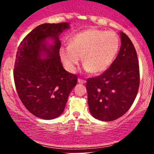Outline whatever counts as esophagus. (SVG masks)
Masks as SVG:
<instances>
[{"label":"esophagus","instance_id":"obj_1","mask_svg":"<svg viewBox=\"0 0 154 154\" xmlns=\"http://www.w3.org/2000/svg\"><path fill=\"white\" fill-rule=\"evenodd\" d=\"M78 82L80 83V84H85L86 82V81L85 79H78Z\"/></svg>","mask_w":154,"mask_h":154}]
</instances>
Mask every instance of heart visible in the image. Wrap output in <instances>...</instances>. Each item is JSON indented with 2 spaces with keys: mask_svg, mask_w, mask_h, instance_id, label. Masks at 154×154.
<instances>
[{
  "mask_svg": "<svg viewBox=\"0 0 154 154\" xmlns=\"http://www.w3.org/2000/svg\"><path fill=\"white\" fill-rule=\"evenodd\" d=\"M119 46L120 40L116 32L89 28L74 35L70 45L60 49V56L70 72H76L83 57L85 71L99 75L111 66Z\"/></svg>",
  "mask_w": 154,
  "mask_h": 154,
  "instance_id": "1",
  "label": "heart"
}]
</instances>
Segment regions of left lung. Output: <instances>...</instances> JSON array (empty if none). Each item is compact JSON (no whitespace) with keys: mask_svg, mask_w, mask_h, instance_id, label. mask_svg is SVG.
<instances>
[{"mask_svg":"<svg viewBox=\"0 0 154 154\" xmlns=\"http://www.w3.org/2000/svg\"><path fill=\"white\" fill-rule=\"evenodd\" d=\"M121 47L110 68L86 83L89 110L95 119L114 121L130 109L140 84L137 53L128 35L120 32Z\"/></svg>","mask_w":154,"mask_h":154,"instance_id":"1","label":"left lung"}]
</instances>
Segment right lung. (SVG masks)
<instances>
[{"label": "right lung", "mask_w": 154, "mask_h": 154, "mask_svg": "<svg viewBox=\"0 0 154 154\" xmlns=\"http://www.w3.org/2000/svg\"><path fill=\"white\" fill-rule=\"evenodd\" d=\"M69 28L68 22L40 24L17 50L14 69L17 93L26 109L40 119L61 115L77 85V77L63 69L59 55V35Z\"/></svg>", "instance_id": "1"}]
</instances>
